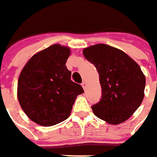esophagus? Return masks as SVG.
I'll list each match as a JSON object with an SVG mask.
<instances>
[{"label":"esophagus","instance_id":"34e87169","mask_svg":"<svg viewBox=\"0 0 157 157\" xmlns=\"http://www.w3.org/2000/svg\"><path fill=\"white\" fill-rule=\"evenodd\" d=\"M86 86H87V83L85 82V81H83V83H82V87L84 89V90H86Z\"/></svg>","mask_w":157,"mask_h":157}]
</instances>
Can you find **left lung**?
Returning a JSON list of instances; mask_svg holds the SVG:
<instances>
[{"mask_svg": "<svg viewBox=\"0 0 157 157\" xmlns=\"http://www.w3.org/2000/svg\"><path fill=\"white\" fill-rule=\"evenodd\" d=\"M83 54L100 76L102 96L91 106L94 114L110 124L125 122L144 99L145 77L140 66L125 52L105 44L84 48Z\"/></svg>", "mask_w": 157, "mask_h": 157, "instance_id": "left-lung-1", "label": "left lung"}]
</instances>
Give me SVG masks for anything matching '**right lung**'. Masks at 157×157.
Returning <instances> with one entry per match:
<instances>
[{"instance_id": "1", "label": "right lung", "mask_w": 157, "mask_h": 157, "mask_svg": "<svg viewBox=\"0 0 157 157\" xmlns=\"http://www.w3.org/2000/svg\"><path fill=\"white\" fill-rule=\"evenodd\" d=\"M70 49L56 44L31 57L20 73L17 99L28 117L39 125L53 126L70 116L80 84L71 80L66 63Z\"/></svg>"}]
</instances>
